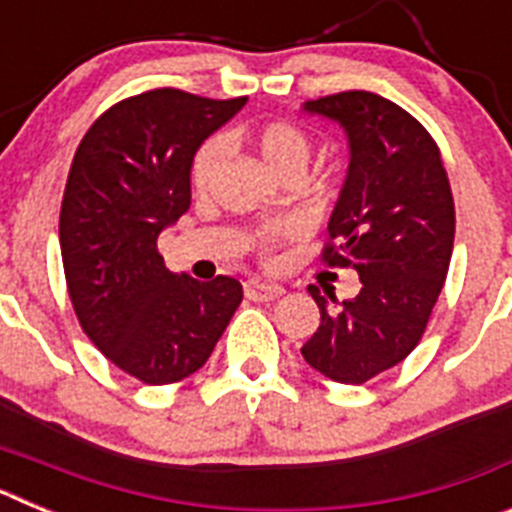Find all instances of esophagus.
<instances>
[{
    "label": "esophagus",
    "mask_w": 512,
    "mask_h": 512,
    "mask_svg": "<svg viewBox=\"0 0 512 512\" xmlns=\"http://www.w3.org/2000/svg\"><path fill=\"white\" fill-rule=\"evenodd\" d=\"M246 297L248 300H259V302H269V300H277V297L284 295V287L277 282H266V279H248L246 284Z\"/></svg>",
    "instance_id": "1"
}]
</instances>
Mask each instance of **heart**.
<instances>
[{"label":"heart","instance_id":"1","mask_svg":"<svg viewBox=\"0 0 512 512\" xmlns=\"http://www.w3.org/2000/svg\"><path fill=\"white\" fill-rule=\"evenodd\" d=\"M251 146L259 151V156L264 158V164L269 166L277 176L287 174H302L307 169V161L312 156V138L307 130H302L300 125L287 120L269 122L264 128H259L251 135ZM220 143L217 140H207L197 148L192 164H189V182H192L194 192H207L215 182L217 171H220ZM292 235L289 225H269L259 233V246L261 251L269 253Z\"/></svg>","mask_w":512,"mask_h":512}]
</instances>
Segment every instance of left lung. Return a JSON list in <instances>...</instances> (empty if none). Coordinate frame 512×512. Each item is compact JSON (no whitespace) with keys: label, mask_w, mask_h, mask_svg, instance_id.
Listing matches in <instances>:
<instances>
[{"label":"left lung","mask_w":512,"mask_h":512,"mask_svg":"<svg viewBox=\"0 0 512 512\" xmlns=\"http://www.w3.org/2000/svg\"><path fill=\"white\" fill-rule=\"evenodd\" d=\"M302 112L341 125L348 169L328 220V266L356 269L361 289L338 302L307 287L320 325L302 346L315 372L364 384L418 346L443 289L454 248V197L428 130L390 99L341 92Z\"/></svg>","instance_id":"8db88e82"}]
</instances>
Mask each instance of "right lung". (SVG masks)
Here are the masks:
<instances>
[{"instance_id": "add662e5", "label": "right lung", "mask_w": 512, "mask_h": 512, "mask_svg": "<svg viewBox=\"0 0 512 512\" xmlns=\"http://www.w3.org/2000/svg\"><path fill=\"white\" fill-rule=\"evenodd\" d=\"M243 104L153 89L110 107L76 148L58 225L69 295L94 346L140 382L197 372L243 300L238 279L197 282L158 253L192 205L194 153Z\"/></svg>"}]
</instances>
